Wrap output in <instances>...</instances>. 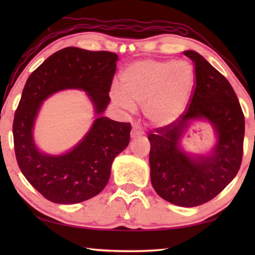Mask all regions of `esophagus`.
<instances>
[{"label": "esophagus", "mask_w": 255, "mask_h": 255, "mask_svg": "<svg viewBox=\"0 0 255 255\" xmlns=\"http://www.w3.org/2000/svg\"><path fill=\"white\" fill-rule=\"evenodd\" d=\"M144 132L142 130V128L139 126V125H134V126L132 127L131 129V137L134 138V137H138V136H142Z\"/></svg>", "instance_id": "esophagus-1"}]
</instances>
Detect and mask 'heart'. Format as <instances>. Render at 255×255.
<instances>
[{"label":"heart","mask_w":255,"mask_h":255,"mask_svg":"<svg viewBox=\"0 0 255 255\" xmlns=\"http://www.w3.org/2000/svg\"><path fill=\"white\" fill-rule=\"evenodd\" d=\"M195 84V70L185 60L143 59L131 63L121 74V92L114 100L127 111L143 105V114L155 126H165L181 115Z\"/></svg>","instance_id":"1"}]
</instances>
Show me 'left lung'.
Segmentation results:
<instances>
[{"label": "left lung", "instance_id": "left-lung-1", "mask_svg": "<svg viewBox=\"0 0 255 255\" xmlns=\"http://www.w3.org/2000/svg\"><path fill=\"white\" fill-rule=\"evenodd\" d=\"M194 62L195 90L186 112L165 127L151 130L150 177L154 191L166 202L196 207L217 196L240 169L245 116L239 100L223 74L194 50L184 51ZM194 120H206L218 137L207 155L187 154L182 134Z\"/></svg>", "mask_w": 255, "mask_h": 255}]
</instances>
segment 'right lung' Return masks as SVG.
Here are the masks:
<instances>
[{
    "label": "right lung",
    "instance_id": "1",
    "mask_svg": "<svg viewBox=\"0 0 255 255\" xmlns=\"http://www.w3.org/2000/svg\"><path fill=\"white\" fill-rule=\"evenodd\" d=\"M118 56L68 47L53 53L32 72L21 93L13 123L16 160L26 180L56 204H77L100 194L110 180L112 163L130 141L131 125L102 116ZM63 89H81L89 96L97 119L68 153H41L34 143L33 125L42 102Z\"/></svg>",
    "mask_w": 255,
    "mask_h": 255
}]
</instances>
